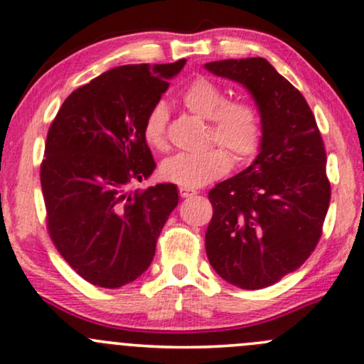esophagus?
Returning <instances> with one entry per match:
<instances>
[{
  "mask_svg": "<svg viewBox=\"0 0 364 364\" xmlns=\"http://www.w3.org/2000/svg\"><path fill=\"white\" fill-rule=\"evenodd\" d=\"M196 190H191V188H185V186H181L179 188V196L181 198H190V196H193V195H196Z\"/></svg>",
  "mask_w": 364,
  "mask_h": 364,
  "instance_id": "34e87169",
  "label": "esophagus"
}]
</instances>
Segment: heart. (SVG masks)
<instances>
[{
    "instance_id": "1",
    "label": "heart",
    "mask_w": 364,
    "mask_h": 364,
    "mask_svg": "<svg viewBox=\"0 0 364 364\" xmlns=\"http://www.w3.org/2000/svg\"><path fill=\"white\" fill-rule=\"evenodd\" d=\"M185 107L196 116L208 119V144L213 146L201 153H178L161 163L159 174L174 185L200 188L213 179L222 178L232 168V156L247 161L259 151L262 141V121L259 110L247 100H228L222 87L205 77H196L183 90ZM168 109L163 102L154 104L144 119L142 134L151 148L166 151Z\"/></svg>"
}]
</instances>
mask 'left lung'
Wrapping results in <instances>:
<instances>
[{"label": "left lung", "mask_w": 364, "mask_h": 364, "mask_svg": "<svg viewBox=\"0 0 364 364\" xmlns=\"http://www.w3.org/2000/svg\"><path fill=\"white\" fill-rule=\"evenodd\" d=\"M235 80L259 105L260 153L245 171L218 183L205 248L216 274L247 291L269 287L309 259L331 201L326 148L304 95L265 58L205 65Z\"/></svg>", "instance_id": "obj_1"}]
</instances>
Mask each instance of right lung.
<instances>
[{"mask_svg": "<svg viewBox=\"0 0 364 364\" xmlns=\"http://www.w3.org/2000/svg\"><path fill=\"white\" fill-rule=\"evenodd\" d=\"M185 63L104 72L68 95L48 129L40 166L48 235L67 264L97 287H122L148 270L178 205L171 183L131 186L154 171L142 126Z\"/></svg>", "mask_w": 364, "mask_h": 364, "instance_id": "obj_1", "label": "right lung"}]
</instances>
